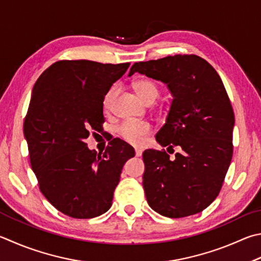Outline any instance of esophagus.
Returning a JSON list of instances; mask_svg holds the SVG:
<instances>
[{
	"label": "esophagus",
	"mask_w": 261,
	"mask_h": 261,
	"mask_svg": "<svg viewBox=\"0 0 261 261\" xmlns=\"http://www.w3.org/2000/svg\"><path fill=\"white\" fill-rule=\"evenodd\" d=\"M141 155H143V150L139 148H136V156H138L139 158V156H141Z\"/></svg>",
	"instance_id": "obj_1"
}]
</instances>
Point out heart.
I'll return each instance as SVG.
<instances>
[{"label":"heart","mask_w":261,"mask_h":261,"mask_svg":"<svg viewBox=\"0 0 261 261\" xmlns=\"http://www.w3.org/2000/svg\"><path fill=\"white\" fill-rule=\"evenodd\" d=\"M134 88L137 93L144 99L147 102H153L156 98L159 97V88L154 82L149 80H138L134 83ZM117 85H112L107 90V92L103 96L102 105L106 111L111 110L113 102L115 100L117 94ZM116 131L121 138L126 141L127 144L134 146H140L144 143L147 136L150 134L151 125L146 121H135L127 120L122 122L120 125L116 127Z\"/></svg>","instance_id":"obj_1"}]
</instances>
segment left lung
Here are the masks:
<instances>
[{
    "label": "left lung",
    "instance_id": "left-lung-1",
    "mask_svg": "<svg viewBox=\"0 0 261 261\" xmlns=\"http://www.w3.org/2000/svg\"><path fill=\"white\" fill-rule=\"evenodd\" d=\"M136 72L168 84L173 99L156 140L181 147L174 160L164 149L144 151L147 202L164 217L195 215L216 200L233 156L235 117L224 83L196 55L139 61L129 75Z\"/></svg>",
    "mask_w": 261,
    "mask_h": 261
}]
</instances>
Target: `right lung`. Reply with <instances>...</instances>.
I'll list each match as a JSON object with an SVG mask.
<instances>
[{
    "instance_id": "obj_1",
    "label": "right lung",
    "mask_w": 261,
    "mask_h": 261,
    "mask_svg": "<svg viewBox=\"0 0 261 261\" xmlns=\"http://www.w3.org/2000/svg\"><path fill=\"white\" fill-rule=\"evenodd\" d=\"M130 63L59 60L33 88L23 121L33 171L41 193L57 210L76 219L112 206L122 168L135 149L118 138L103 153L90 150V131L100 132L103 96Z\"/></svg>"
}]
</instances>
